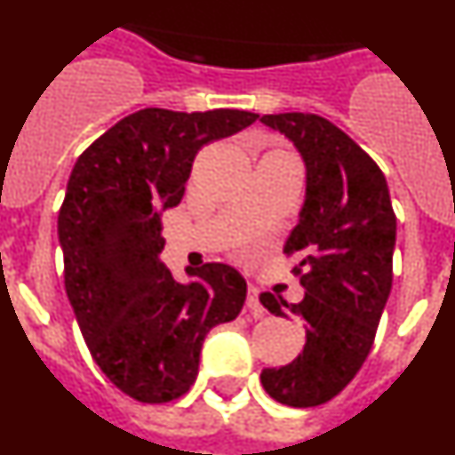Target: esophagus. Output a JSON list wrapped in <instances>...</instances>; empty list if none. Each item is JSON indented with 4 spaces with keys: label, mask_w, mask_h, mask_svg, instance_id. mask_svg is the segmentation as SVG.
<instances>
[{
    "label": "esophagus",
    "mask_w": 455,
    "mask_h": 455,
    "mask_svg": "<svg viewBox=\"0 0 455 455\" xmlns=\"http://www.w3.org/2000/svg\"><path fill=\"white\" fill-rule=\"evenodd\" d=\"M246 305H248V309H251L252 315L257 316V319H262V316L267 315V309H264V305L259 303V289H257V287H248Z\"/></svg>",
    "instance_id": "obj_1"
}]
</instances>
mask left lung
Listing matches in <instances>:
<instances>
[{
  "label": "left lung",
  "mask_w": 455,
  "mask_h": 455,
  "mask_svg": "<svg viewBox=\"0 0 455 455\" xmlns=\"http://www.w3.org/2000/svg\"><path fill=\"white\" fill-rule=\"evenodd\" d=\"M259 120L305 162V203L284 243L303 257L293 271L305 296L289 305L264 291L259 300L275 316L299 315L307 339L296 360L259 378L277 403L312 408L347 387L371 351L392 291L396 216L383 171L331 120L296 111Z\"/></svg>",
  "instance_id": "8db88e82"
}]
</instances>
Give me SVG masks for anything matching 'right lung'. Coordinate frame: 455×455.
Wrapping results in <instances>:
<instances>
[{
    "mask_svg": "<svg viewBox=\"0 0 455 455\" xmlns=\"http://www.w3.org/2000/svg\"><path fill=\"white\" fill-rule=\"evenodd\" d=\"M259 118L239 108H140L82 152L59 212L63 277L104 376L140 403H168L198 376L207 332L236 319L246 280L203 264L178 283L159 259L162 212L178 207L193 159Z\"/></svg>",
    "mask_w": 455,
    "mask_h": 455,
    "instance_id": "right-lung-1",
    "label": "right lung"
}]
</instances>
